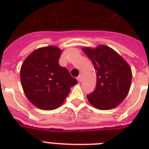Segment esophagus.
<instances>
[{
  "label": "esophagus",
  "instance_id": "34e87169",
  "mask_svg": "<svg viewBox=\"0 0 149 149\" xmlns=\"http://www.w3.org/2000/svg\"><path fill=\"white\" fill-rule=\"evenodd\" d=\"M77 80L78 82L80 83V82H81V76H79V77H78L77 78Z\"/></svg>",
  "mask_w": 149,
  "mask_h": 149
}]
</instances>
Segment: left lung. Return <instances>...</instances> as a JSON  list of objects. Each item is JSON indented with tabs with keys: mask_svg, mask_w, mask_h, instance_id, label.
<instances>
[{
	"mask_svg": "<svg viewBox=\"0 0 149 149\" xmlns=\"http://www.w3.org/2000/svg\"><path fill=\"white\" fill-rule=\"evenodd\" d=\"M82 51L90 59L97 72V86L87 98L96 109H114L125 100L132 82L130 66L121 56L106 45L95 49L83 47Z\"/></svg>",
	"mask_w": 149,
	"mask_h": 149,
	"instance_id": "left-lung-1",
	"label": "left lung"
}]
</instances>
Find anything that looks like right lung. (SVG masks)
I'll return each instance as SVG.
<instances>
[{"label": "right lung", "instance_id": "obj_1", "mask_svg": "<svg viewBox=\"0 0 149 149\" xmlns=\"http://www.w3.org/2000/svg\"><path fill=\"white\" fill-rule=\"evenodd\" d=\"M61 52L56 46L39 48L21 65L20 76L24 94L40 109H57L64 103L71 87L77 84L68 69L59 65Z\"/></svg>", "mask_w": 149, "mask_h": 149}]
</instances>
